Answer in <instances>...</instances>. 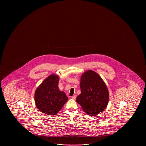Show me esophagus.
Listing matches in <instances>:
<instances>
[{"label": "esophagus", "mask_w": 146, "mask_h": 146, "mask_svg": "<svg viewBox=\"0 0 146 146\" xmlns=\"http://www.w3.org/2000/svg\"><path fill=\"white\" fill-rule=\"evenodd\" d=\"M76 97H77V96H76V95H74V96H72V99H73V100L76 99Z\"/></svg>", "instance_id": "obj_1"}]
</instances>
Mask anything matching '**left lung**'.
I'll return each instance as SVG.
<instances>
[{"label": "left lung", "mask_w": 146, "mask_h": 146, "mask_svg": "<svg viewBox=\"0 0 146 146\" xmlns=\"http://www.w3.org/2000/svg\"><path fill=\"white\" fill-rule=\"evenodd\" d=\"M81 92L76 101L88 115H97L108 106L109 91L105 82L96 72L87 70L81 77Z\"/></svg>", "instance_id": "8db88e82"}]
</instances>
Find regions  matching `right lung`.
I'll return each instance as SVG.
<instances>
[{
	"label": "right lung",
	"instance_id": "right-lung-1",
	"mask_svg": "<svg viewBox=\"0 0 146 146\" xmlns=\"http://www.w3.org/2000/svg\"><path fill=\"white\" fill-rule=\"evenodd\" d=\"M58 82V76L50 74L35 92L34 100L36 108L47 115H56L68 100L65 92L59 90Z\"/></svg>",
	"mask_w": 146,
	"mask_h": 146
}]
</instances>
